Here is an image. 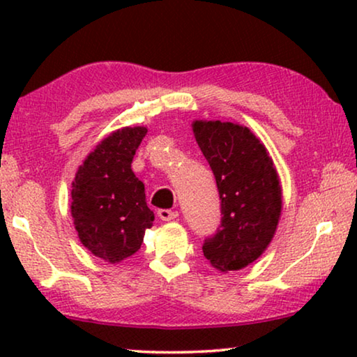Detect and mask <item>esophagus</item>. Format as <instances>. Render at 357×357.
Returning <instances> with one entry per match:
<instances>
[{
  "label": "esophagus",
  "mask_w": 357,
  "mask_h": 357,
  "mask_svg": "<svg viewBox=\"0 0 357 357\" xmlns=\"http://www.w3.org/2000/svg\"><path fill=\"white\" fill-rule=\"evenodd\" d=\"M158 216L162 219V221H172V219L178 216V213L172 211V209H159Z\"/></svg>",
  "instance_id": "esophagus-1"
}]
</instances>
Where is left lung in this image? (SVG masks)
I'll use <instances>...</instances> for the list:
<instances>
[{
    "mask_svg": "<svg viewBox=\"0 0 357 357\" xmlns=\"http://www.w3.org/2000/svg\"><path fill=\"white\" fill-rule=\"evenodd\" d=\"M197 143L216 178L221 226L203 243L219 271L250 265L266 250L281 216V185L265 146L247 126L193 121Z\"/></svg>",
    "mask_w": 357,
    "mask_h": 357,
    "instance_id": "8db88e82",
    "label": "left lung"
}]
</instances>
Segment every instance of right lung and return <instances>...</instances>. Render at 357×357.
I'll use <instances>...</instances> for the list:
<instances>
[{"label": "right lung", "mask_w": 357, "mask_h": 357, "mask_svg": "<svg viewBox=\"0 0 357 357\" xmlns=\"http://www.w3.org/2000/svg\"><path fill=\"white\" fill-rule=\"evenodd\" d=\"M148 133L126 126L102 139L77 169L71 190V216L87 250L119 263L139 250L154 213L144 183L131 170L133 155Z\"/></svg>", "instance_id": "right-lung-1"}]
</instances>
